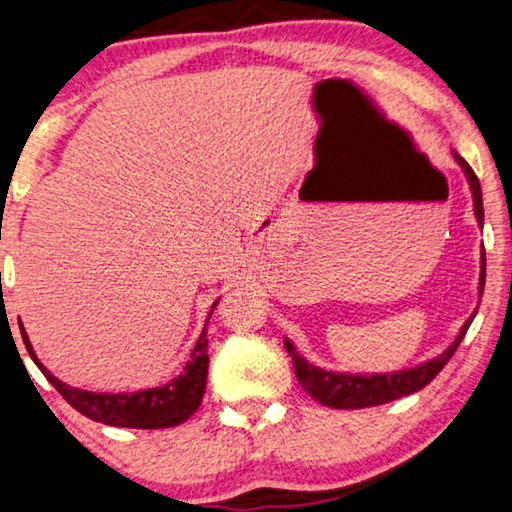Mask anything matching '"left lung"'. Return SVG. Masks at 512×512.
<instances>
[{
  "label": "left lung",
  "instance_id": "obj_1",
  "mask_svg": "<svg viewBox=\"0 0 512 512\" xmlns=\"http://www.w3.org/2000/svg\"><path fill=\"white\" fill-rule=\"evenodd\" d=\"M453 159L458 162L460 169H463L467 183H470L474 217H477L479 229H482L484 205H482V186H479V178L474 176L472 166L467 164L455 150H453ZM484 281H486V257L482 250V264H479V300H482V293H484ZM474 315H477V310H474L472 317L460 326L455 341L443 350L441 355L432 357V360H424L415 367L398 369V372H334V369H324L319 365H312V362H307L305 357L295 350L291 338L283 336V343H286L288 355L293 357V369H295V377L300 381V386H303V389L310 393L317 403L326 405V408H338V410L372 408V405L389 403V400L410 396V393L424 389V386H427L429 381L441 372L443 365L451 360L455 350H458L460 341H463L467 329H470Z\"/></svg>",
  "mask_w": 512,
  "mask_h": 512
}]
</instances>
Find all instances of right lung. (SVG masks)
Segmentation results:
<instances>
[{
    "label": "right lung",
    "mask_w": 512,
    "mask_h": 512,
    "mask_svg": "<svg viewBox=\"0 0 512 512\" xmlns=\"http://www.w3.org/2000/svg\"><path fill=\"white\" fill-rule=\"evenodd\" d=\"M219 300H214L209 317H212L214 307ZM207 317V322H209ZM23 343H26L33 362L42 369L49 384L64 396L66 403L71 408H76L80 415L90 417V420L109 424V427H128V429H166L183 424L193 412L200 408L202 396H205L207 386V367H209V355H207V324L202 329L200 338L195 341L190 360L183 367V372L166 381L162 386H152V389H140L133 393H97V391H83L76 386L64 384V381L54 377L49 369L42 365L35 355L33 346H30L26 329H23L21 319Z\"/></svg>",
    "instance_id": "right-lung-1"
}]
</instances>
